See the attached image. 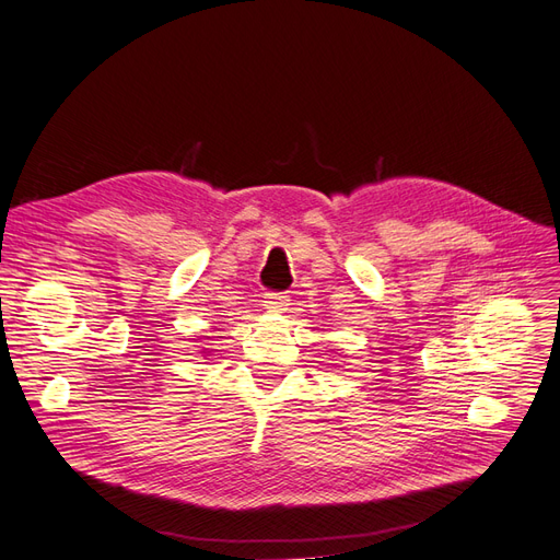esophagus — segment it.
I'll return each mask as SVG.
<instances>
[{
  "instance_id": "1",
  "label": "esophagus",
  "mask_w": 560,
  "mask_h": 560,
  "mask_svg": "<svg viewBox=\"0 0 560 560\" xmlns=\"http://www.w3.org/2000/svg\"><path fill=\"white\" fill-rule=\"evenodd\" d=\"M264 306L268 311H284V306H290V296H287L284 292H266Z\"/></svg>"
}]
</instances>
